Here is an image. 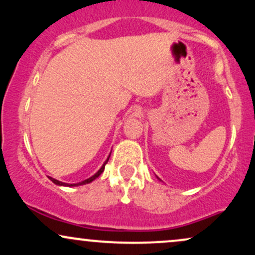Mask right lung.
I'll list each match as a JSON object with an SVG mask.
<instances>
[{
  "label": "right lung",
  "mask_w": 255,
  "mask_h": 255,
  "mask_svg": "<svg viewBox=\"0 0 255 255\" xmlns=\"http://www.w3.org/2000/svg\"><path fill=\"white\" fill-rule=\"evenodd\" d=\"M109 157H110V154H109ZM109 157L107 158V160H105L104 162V164L102 165V168L99 169V170L96 172L95 175H93V176H91V177H89V178H86V180H84V181H81V182H79V183H64V182H61V181H58V180H55V178H52V177H49L50 178V180L52 181V182H54L55 184H57V186H64V187H75V186H83V184H86V183H90V182H92V181H95L96 178H97L99 175L102 174V172L104 171V168H105V164H107L108 163V160H109Z\"/></svg>",
  "instance_id": "obj_1"
}]
</instances>
